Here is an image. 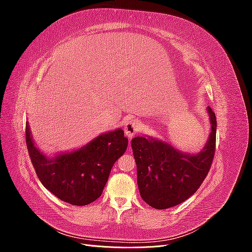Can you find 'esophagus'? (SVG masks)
<instances>
[{
	"label": "esophagus",
	"mask_w": 252,
	"mask_h": 252,
	"mask_svg": "<svg viewBox=\"0 0 252 252\" xmlns=\"http://www.w3.org/2000/svg\"><path fill=\"white\" fill-rule=\"evenodd\" d=\"M124 131H125V134L127 135L128 139H132L134 134L140 131V122L135 119L129 120L125 124Z\"/></svg>",
	"instance_id": "34e87169"
}]
</instances>
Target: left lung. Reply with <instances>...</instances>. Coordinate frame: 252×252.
I'll return each mask as SVG.
<instances>
[{
  "instance_id": "obj_1",
  "label": "left lung",
  "mask_w": 252,
  "mask_h": 252,
  "mask_svg": "<svg viewBox=\"0 0 252 252\" xmlns=\"http://www.w3.org/2000/svg\"><path fill=\"white\" fill-rule=\"evenodd\" d=\"M207 112L211 131L199 154H186L151 136L132 139L140 194L151 207L167 209L186 201L208 174L216 150L217 119L209 106Z\"/></svg>"
}]
</instances>
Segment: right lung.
<instances>
[{
	"label": "right lung",
	"instance_id": "right-lung-1",
	"mask_svg": "<svg viewBox=\"0 0 252 252\" xmlns=\"http://www.w3.org/2000/svg\"><path fill=\"white\" fill-rule=\"evenodd\" d=\"M26 144L44 187L60 200L84 206L101 196L113 164L127 149L128 140L119 128L96 136L77 150L49 158L35 147L27 124Z\"/></svg>",
	"mask_w": 252,
	"mask_h": 252
}]
</instances>
